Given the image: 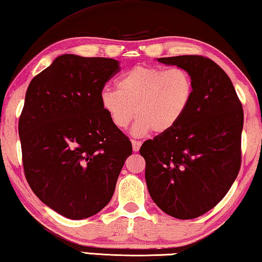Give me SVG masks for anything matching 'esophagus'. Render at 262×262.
I'll use <instances>...</instances> for the list:
<instances>
[{
  "label": "esophagus",
  "instance_id": "34e87169",
  "mask_svg": "<svg viewBox=\"0 0 262 262\" xmlns=\"http://www.w3.org/2000/svg\"><path fill=\"white\" fill-rule=\"evenodd\" d=\"M141 141H138V140H132V146H133V150L135 151H139L140 150V147H141Z\"/></svg>",
  "mask_w": 262,
  "mask_h": 262
}]
</instances>
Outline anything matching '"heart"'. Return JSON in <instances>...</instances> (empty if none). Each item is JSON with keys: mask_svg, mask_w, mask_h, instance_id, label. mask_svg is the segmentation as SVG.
Masks as SVG:
<instances>
[{"mask_svg": "<svg viewBox=\"0 0 262 262\" xmlns=\"http://www.w3.org/2000/svg\"><path fill=\"white\" fill-rule=\"evenodd\" d=\"M116 89L104 88L101 106L114 127L124 130L136 114V136L154 130L166 134L181 122L194 97V80L183 68L166 69L135 66L116 82Z\"/></svg>", "mask_w": 262, "mask_h": 262, "instance_id": "obj_1", "label": "heart"}]
</instances>
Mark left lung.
Returning a JSON list of instances; mask_svg holds the SVG:
<instances>
[{"label": "left lung", "mask_w": 262, "mask_h": 262, "mask_svg": "<svg viewBox=\"0 0 262 262\" xmlns=\"http://www.w3.org/2000/svg\"><path fill=\"white\" fill-rule=\"evenodd\" d=\"M158 61L186 69L194 80V97L181 122L144 141L140 154L153 201L168 215L187 220L215 207L239 174L243 104L231 79L210 58L181 55Z\"/></svg>", "instance_id": "8db88e82"}]
</instances>
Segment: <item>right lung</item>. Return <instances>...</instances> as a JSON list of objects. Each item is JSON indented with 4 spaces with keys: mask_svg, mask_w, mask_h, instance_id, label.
<instances>
[{
    "mask_svg": "<svg viewBox=\"0 0 262 262\" xmlns=\"http://www.w3.org/2000/svg\"><path fill=\"white\" fill-rule=\"evenodd\" d=\"M119 61L64 54L29 83L18 120L23 169L30 188L73 220L95 215L114 194L129 139L101 106Z\"/></svg>",
    "mask_w": 262,
    "mask_h": 262,
    "instance_id": "obj_1",
    "label": "right lung"
}]
</instances>
